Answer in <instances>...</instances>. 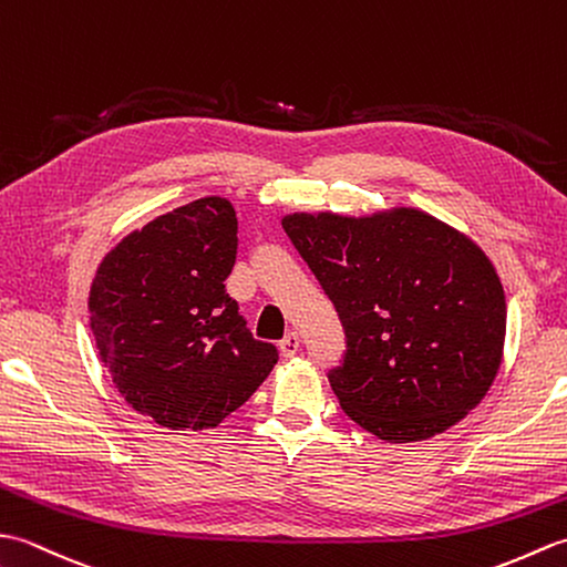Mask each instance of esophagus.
Instances as JSON below:
<instances>
[{"mask_svg":"<svg viewBox=\"0 0 567 567\" xmlns=\"http://www.w3.org/2000/svg\"><path fill=\"white\" fill-rule=\"evenodd\" d=\"M297 351H299V336H297L295 331H290V333H287L285 339L280 341V353H282L285 358H292Z\"/></svg>","mask_w":567,"mask_h":567,"instance_id":"34e87169","label":"esophagus"}]
</instances>
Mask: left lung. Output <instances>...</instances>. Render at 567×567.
I'll return each instance as SVG.
<instances>
[{
  "label": "left lung",
  "mask_w": 567,
  "mask_h": 567,
  "mask_svg": "<svg viewBox=\"0 0 567 567\" xmlns=\"http://www.w3.org/2000/svg\"><path fill=\"white\" fill-rule=\"evenodd\" d=\"M346 329L329 372L343 412L372 436H439L483 402L497 378L507 299L473 238L412 207L370 216L282 219Z\"/></svg>",
  "instance_id": "1"
}]
</instances>
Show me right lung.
<instances>
[{
  "instance_id": "1",
  "label": "right lung",
  "mask_w": 567,
  "mask_h": 567,
  "mask_svg": "<svg viewBox=\"0 0 567 567\" xmlns=\"http://www.w3.org/2000/svg\"><path fill=\"white\" fill-rule=\"evenodd\" d=\"M234 204L202 197L155 216L102 258L90 327L118 394L173 431L214 429L277 363L226 295L238 246Z\"/></svg>"
}]
</instances>
